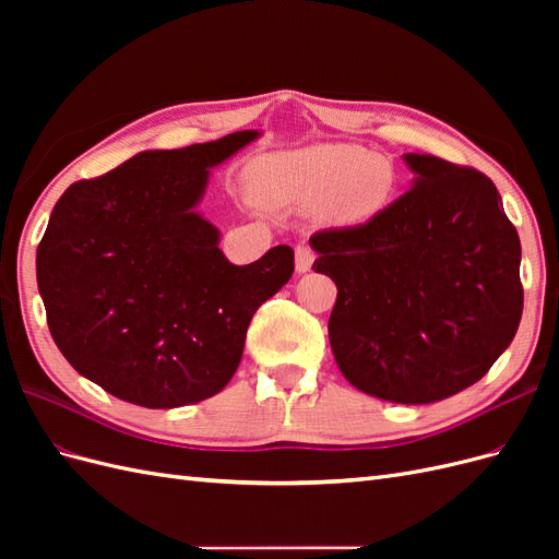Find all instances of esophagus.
Returning <instances> with one entry per match:
<instances>
[{
    "instance_id": "obj_1",
    "label": "esophagus",
    "mask_w": 559,
    "mask_h": 559,
    "mask_svg": "<svg viewBox=\"0 0 559 559\" xmlns=\"http://www.w3.org/2000/svg\"><path fill=\"white\" fill-rule=\"evenodd\" d=\"M312 263H314V251L310 247H306V245H298L296 247V273L298 275L308 273V270L312 267Z\"/></svg>"
}]
</instances>
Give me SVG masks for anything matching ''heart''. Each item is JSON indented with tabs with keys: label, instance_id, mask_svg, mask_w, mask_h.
<instances>
[{
	"label": "heart",
	"instance_id": "heart-1",
	"mask_svg": "<svg viewBox=\"0 0 559 559\" xmlns=\"http://www.w3.org/2000/svg\"><path fill=\"white\" fill-rule=\"evenodd\" d=\"M251 186L267 205H314L321 222L359 226L392 195V165L354 144H317L265 156L251 167Z\"/></svg>",
	"mask_w": 559,
	"mask_h": 559
}]
</instances>
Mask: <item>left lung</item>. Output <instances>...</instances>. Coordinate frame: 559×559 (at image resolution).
Instances as JSON below:
<instances>
[{"label":"left lung","mask_w":559,"mask_h":559,"mask_svg":"<svg viewBox=\"0 0 559 559\" xmlns=\"http://www.w3.org/2000/svg\"><path fill=\"white\" fill-rule=\"evenodd\" d=\"M413 189L370 222L321 230L314 273L337 298L329 341L364 394L433 403L478 382L522 317L520 238L492 179L405 154Z\"/></svg>","instance_id":"left-lung-1"}]
</instances>
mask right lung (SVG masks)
I'll list each match as a JSON object with an SVG mask.
<instances>
[{"label":"right lung","mask_w":559,"mask_h":559,"mask_svg":"<svg viewBox=\"0 0 559 559\" xmlns=\"http://www.w3.org/2000/svg\"><path fill=\"white\" fill-rule=\"evenodd\" d=\"M259 134L142 151L56 202L37 249L48 329L74 370L116 399L177 408L222 392L253 312L289 282L292 247L233 265L195 210L212 167Z\"/></svg>","instance_id":"add662e5"}]
</instances>
